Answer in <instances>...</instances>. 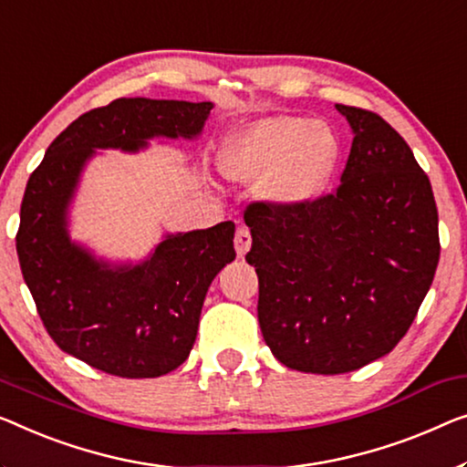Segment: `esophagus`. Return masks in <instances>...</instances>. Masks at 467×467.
Listing matches in <instances>:
<instances>
[{"instance_id":"34e87169","label":"esophagus","mask_w":467,"mask_h":467,"mask_svg":"<svg viewBox=\"0 0 467 467\" xmlns=\"http://www.w3.org/2000/svg\"><path fill=\"white\" fill-rule=\"evenodd\" d=\"M249 247H252V234H249V231L245 226H241L239 231H236L234 234V249H236V255L243 257L247 252Z\"/></svg>"}]
</instances>
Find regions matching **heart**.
Instances as JSON below:
<instances>
[{
  "mask_svg": "<svg viewBox=\"0 0 467 467\" xmlns=\"http://www.w3.org/2000/svg\"><path fill=\"white\" fill-rule=\"evenodd\" d=\"M339 142L329 125L297 115H270L243 125L220 152V167L234 182L260 184L262 199L297 210L329 186Z\"/></svg>",
  "mask_w": 467,
  "mask_h": 467,
  "instance_id": "heart-1",
  "label": "heart"
}]
</instances>
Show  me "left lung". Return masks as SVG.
<instances>
[{"mask_svg": "<svg viewBox=\"0 0 467 467\" xmlns=\"http://www.w3.org/2000/svg\"><path fill=\"white\" fill-rule=\"evenodd\" d=\"M352 130L337 191L297 210L247 207L257 321L304 373L357 371L405 337L441 257L432 184L379 115L336 104Z\"/></svg>", "mask_w": 467, "mask_h": 467, "instance_id": "obj_1", "label": "left lung"}]
</instances>
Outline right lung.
<instances>
[{"instance_id":"obj_1","label":"right lung","mask_w":467,"mask_h":467,"mask_svg":"<svg viewBox=\"0 0 467 467\" xmlns=\"http://www.w3.org/2000/svg\"><path fill=\"white\" fill-rule=\"evenodd\" d=\"M212 102L117 99L47 146L20 205L16 254L50 337L117 378H159L189 358L215 275L234 260V224L165 233L144 260L109 262L71 239L68 210L96 150L138 152L152 138L194 140Z\"/></svg>"}]
</instances>
